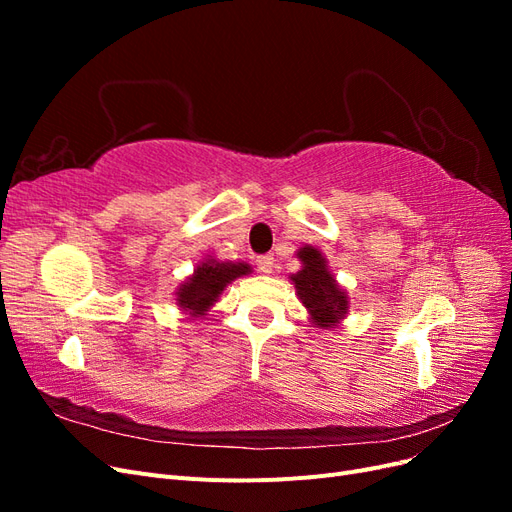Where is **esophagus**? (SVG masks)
<instances>
[{
    "label": "esophagus",
    "instance_id": "1",
    "mask_svg": "<svg viewBox=\"0 0 512 512\" xmlns=\"http://www.w3.org/2000/svg\"><path fill=\"white\" fill-rule=\"evenodd\" d=\"M256 265H258V271L269 275L273 271V256L267 254V256H258L256 258Z\"/></svg>",
    "mask_w": 512,
    "mask_h": 512
}]
</instances>
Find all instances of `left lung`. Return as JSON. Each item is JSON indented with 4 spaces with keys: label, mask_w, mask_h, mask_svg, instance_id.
<instances>
[{
    "label": "left lung",
    "mask_w": 512,
    "mask_h": 512,
    "mask_svg": "<svg viewBox=\"0 0 512 512\" xmlns=\"http://www.w3.org/2000/svg\"><path fill=\"white\" fill-rule=\"evenodd\" d=\"M301 269L290 273L297 297L303 303L307 320L318 331H333L342 324L350 312V297L346 288L337 282L327 256L316 245H301L297 250Z\"/></svg>",
    "instance_id": "obj_1"
}]
</instances>
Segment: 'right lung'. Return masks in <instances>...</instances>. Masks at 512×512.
<instances>
[{"label": "right lung", "instance_id": "1", "mask_svg": "<svg viewBox=\"0 0 512 512\" xmlns=\"http://www.w3.org/2000/svg\"><path fill=\"white\" fill-rule=\"evenodd\" d=\"M252 265L245 260H220L207 254L196 262L194 271L175 290V303L188 320H203L209 309L218 303L220 294L239 277L252 275Z\"/></svg>", "mask_w": 512, "mask_h": 512}]
</instances>
